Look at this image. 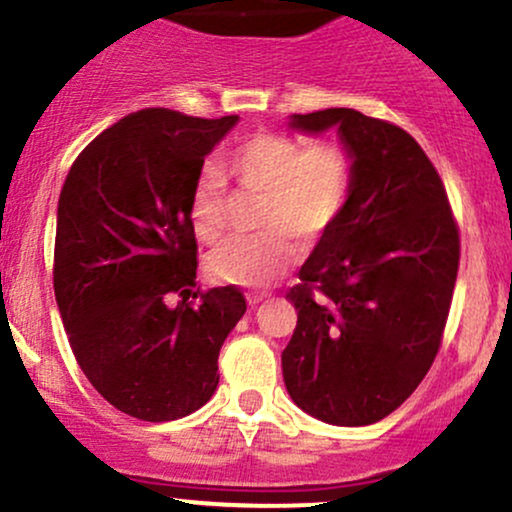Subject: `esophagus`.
<instances>
[{
    "instance_id": "esophagus-1",
    "label": "esophagus",
    "mask_w": 512,
    "mask_h": 512,
    "mask_svg": "<svg viewBox=\"0 0 512 512\" xmlns=\"http://www.w3.org/2000/svg\"><path fill=\"white\" fill-rule=\"evenodd\" d=\"M245 298H248L250 305H260L264 298H267V293H264V291H248V293H245Z\"/></svg>"
}]
</instances>
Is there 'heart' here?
I'll list each match as a JSON object with an SVG mask.
<instances>
[{
	"label": "heart",
	"instance_id": "obj_1",
	"mask_svg": "<svg viewBox=\"0 0 512 512\" xmlns=\"http://www.w3.org/2000/svg\"><path fill=\"white\" fill-rule=\"evenodd\" d=\"M226 178L240 190L264 195L262 233L233 238L209 255L214 279L267 286L301 262L303 238L315 243L334 231L354 192V158L342 144L281 132H257L233 146L221 168L199 175L190 197V221L202 243H216L226 228Z\"/></svg>",
	"mask_w": 512,
	"mask_h": 512
}]
</instances>
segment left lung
Masks as SVG:
<instances>
[{"mask_svg": "<svg viewBox=\"0 0 512 512\" xmlns=\"http://www.w3.org/2000/svg\"><path fill=\"white\" fill-rule=\"evenodd\" d=\"M337 127L354 192L286 298L298 322L281 354L293 402L334 426L385 419L433 366L460 267V231L438 170L402 127L351 108L293 115Z\"/></svg>", "mask_w": 512, "mask_h": 512, "instance_id": "1", "label": "left lung"}]
</instances>
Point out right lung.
Instances as JSON below:
<instances>
[{
    "instance_id": "1",
    "label": "right lung",
    "mask_w": 512,
    "mask_h": 512,
    "mask_svg": "<svg viewBox=\"0 0 512 512\" xmlns=\"http://www.w3.org/2000/svg\"><path fill=\"white\" fill-rule=\"evenodd\" d=\"M236 122L139 110L98 134L64 180L57 308L88 383L134 419L161 424L204 407L221 346L248 308L233 286L192 291L190 197L204 156Z\"/></svg>"
}]
</instances>
